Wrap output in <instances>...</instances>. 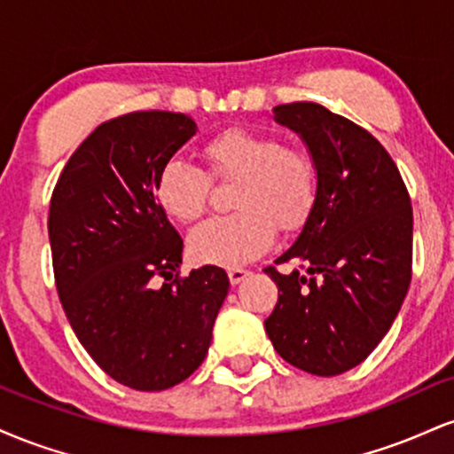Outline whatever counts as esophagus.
<instances>
[{
	"instance_id": "34e87169",
	"label": "esophagus",
	"mask_w": 454,
	"mask_h": 454,
	"mask_svg": "<svg viewBox=\"0 0 454 454\" xmlns=\"http://www.w3.org/2000/svg\"><path fill=\"white\" fill-rule=\"evenodd\" d=\"M249 275V270L247 269H239V267H234V269H228V279H231V284L232 286H237V284H241V281L247 278Z\"/></svg>"
}]
</instances>
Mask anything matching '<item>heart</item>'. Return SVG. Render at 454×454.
Masks as SVG:
<instances>
[{
  "label": "heart",
  "instance_id": "obj_1",
  "mask_svg": "<svg viewBox=\"0 0 454 454\" xmlns=\"http://www.w3.org/2000/svg\"><path fill=\"white\" fill-rule=\"evenodd\" d=\"M211 179L237 181L231 207L237 213L196 228L190 252L198 262L241 267L262 256L281 232L303 226L316 202V166L294 145L270 134L228 128L202 145ZM153 194L161 211L181 223L196 222L207 209L209 179L184 160H168L155 176Z\"/></svg>",
  "mask_w": 454,
  "mask_h": 454
}]
</instances>
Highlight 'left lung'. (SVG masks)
<instances>
[{"instance_id":"left-lung-1","label":"left lung","mask_w":454,"mask_h":454,"mask_svg":"<svg viewBox=\"0 0 454 454\" xmlns=\"http://www.w3.org/2000/svg\"><path fill=\"white\" fill-rule=\"evenodd\" d=\"M275 121L303 138L316 202L293 247L264 273L279 299L264 320L284 361L340 376L369 356L397 317L411 279L410 194L388 151L350 119L316 102L279 104Z\"/></svg>"}]
</instances>
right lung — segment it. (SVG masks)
Masks as SVG:
<instances>
[{"label":"right lung","mask_w":454,"mask_h":454,"mask_svg":"<svg viewBox=\"0 0 454 454\" xmlns=\"http://www.w3.org/2000/svg\"><path fill=\"white\" fill-rule=\"evenodd\" d=\"M194 134L184 113L104 121L67 160L51 198V254L67 322L102 372L137 390L170 388L200 367L231 288L213 264L168 281L184 241L153 185ZM155 277L165 278L161 289Z\"/></svg>","instance_id":"right-lung-1"}]
</instances>
